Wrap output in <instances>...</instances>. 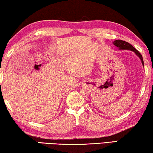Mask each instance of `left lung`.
Listing matches in <instances>:
<instances>
[{"label": "left lung", "instance_id": "obj_1", "mask_svg": "<svg viewBox=\"0 0 153 153\" xmlns=\"http://www.w3.org/2000/svg\"><path fill=\"white\" fill-rule=\"evenodd\" d=\"M113 45L114 46H116V47H117L119 50H129V51H134V53H136V56L139 57L140 60H141L142 66H144V61L142 55L140 54V52L135 49L131 44H129V42H127L122 41V40H117V41H114L113 42Z\"/></svg>", "mask_w": 153, "mask_h": 153}]
</instances>
